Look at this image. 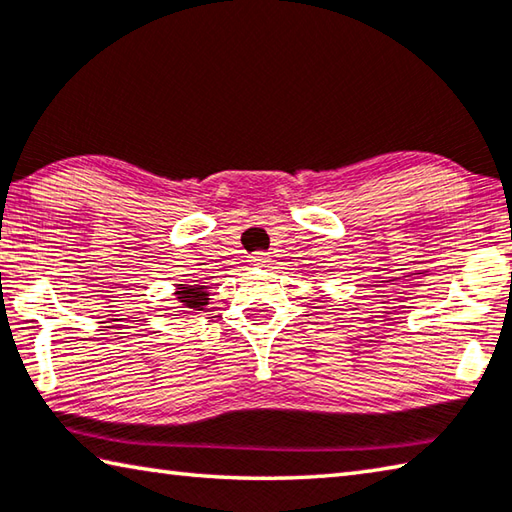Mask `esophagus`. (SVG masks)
<instances>
[{
	"label": "esophagus",
	"mask_w": 512,
	"mask_h": 512,
	"mask_svg": "<svg viewBox=\"0 0 512 512\" xmlns=\"http://www.w3.org/2000/svg\"><path fill=\"white\" fill-rule=\"evenodd\" d=\"M268 262H271V255L262 253V250H259V253L250 255V264H253V266H268Z\"/></svg>",
	"instance_id": "esophagus-1"
}]
</instances>
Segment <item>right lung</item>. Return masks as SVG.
I'll return each mask as SVG.
<instances>
[{"label":"right lung","mask_w":512,"mask_h":512,"mask_svg":"<svg viewBox=\"0 0 512 512\" xmlns=\"http://www.w3.org/2000/svg\"><path fill=\"white\" fill-rule=\"evenodd\" d=\"M176 302H179L183 309H192V311H203L208 304V286H199V284H179V291L174 293Z\"/></svg>","instance_id":"right-lung-1"}]
</instances>
